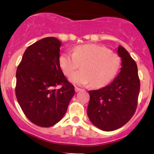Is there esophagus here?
<instances>
[{"mask_svg":"<svg viewBox=\"0 0 154 154\" xmlns=\"http://www.w3.org/2000/svg\"><path fill=\"white\" fill-rule=\"evenodd\" d=\"M80 90H82V89H80V88L77 87V86H75V92H79V91H80Z\"/></svg>","mask_w":154,"mask_h":154,"instance_id":"obj_1","label":"esophagus"}]
</instances>
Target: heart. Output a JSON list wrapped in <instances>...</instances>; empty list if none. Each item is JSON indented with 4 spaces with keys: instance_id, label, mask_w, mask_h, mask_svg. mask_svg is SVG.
<instances>
[{
    "instance_id": "heart-1",
    "label": "heart",
    "mask_w": 154,
    "mask_h": 154,
    "mask_svg": "<svg viewBox=\"0 0 154 154\" xmlns=\"http://www.w3.org/2000/svg\"><path fill=\"white\" fill-rule=\"evenodd\" d=\"M120 58L104 46L82 44L73 53H64L59 57V65L64 74L69 77L81 64L80 71L70 77V81L80 86L92 83L93 87H101L110 83L120 67Z\"/></svg>"
}]
</instances>
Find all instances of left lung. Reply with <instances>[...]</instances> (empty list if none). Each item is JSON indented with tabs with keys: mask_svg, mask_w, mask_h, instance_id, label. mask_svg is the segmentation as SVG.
Returning <instances> with one entry per match:
<instances>
[{
	"mask_svg": "<svg viewBox=\"0 0 154 154\" xmlns=\"http://www.w3.org/2000/svg\"><path fill=\"white\" fill-rule=\"evenodd\" d=\"M117 52L122 61L117 77L101 89L89 91V120L106 132L120 129L129 121L136 110L140 91L136 62L122 46H119Z\"/></svg>",
	"mask_w": 154,
	"mask_h": 154,
	"instance_id": "1",
	"label": "left lung"
}]
</instances>
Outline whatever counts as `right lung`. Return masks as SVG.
Instances as JSON below:
<instances>
[{
  "label": "right lung",
  "mask_w": 154,
  "mask_h": 154,
  "mask_svg": "<svg viewBox=\"0 0 154 154\" xmlns=\"http://www.w3.org/2000/svg\"><path fill=\"white\" fill-rule=\"evenodd\" d=\"M62 44L53 37L37 41L26 49L16 71L18 102L27 118L41 127L60 121L74 95L59 65Z\"/></svg>",
  "instance_id": "1"
}]
</instances>
